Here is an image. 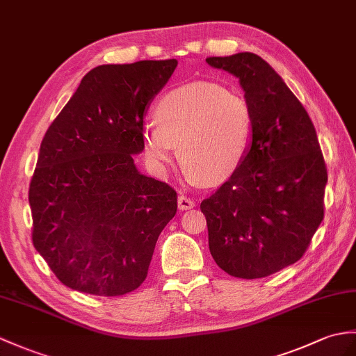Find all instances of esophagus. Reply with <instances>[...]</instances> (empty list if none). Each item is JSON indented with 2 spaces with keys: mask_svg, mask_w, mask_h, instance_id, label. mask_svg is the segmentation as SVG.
<instances>
[{
  "mask_svg": "<svg viewBox=\"0 0 356 356\" xmlns=\"http://www.w3.org/2000/svg\"><path fill=\"white\" fill-rule=\"evenodd\" d=\"M177 204H179V209L180 211H188V209H191V208H194V202L191 200V198L189 197H186V195H179V198H177Z\"/></svg>",
  "mask_w": 356,
  "mask_h": 356,
  "instance_id": "34e87169",
  "label": "esophagus"
}]
</instances>
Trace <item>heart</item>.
Returning <instances> with one entry per match:
<instances>
[{"label": "heart", "instance_id": "b5f03b06", "mask_svg": "<svg viewBox=\"0 0 356 356\" xmlns=\"http://www.w3.org/2000/svg\"><path fill=\"white\" fill-rule=\"evenodd\" d=\"M144 131L145 152L163 168L179 158L204 186H217L244 163L253 143V112L241 94L208 81L170 90Z\"/></svg>", "mask_w": 356, "mask_h": 356}]
</instances>
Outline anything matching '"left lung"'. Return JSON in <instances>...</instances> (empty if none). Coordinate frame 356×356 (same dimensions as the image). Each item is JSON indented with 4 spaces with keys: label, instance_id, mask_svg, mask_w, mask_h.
Masks as SVG:
<instances>
[{
    "label": "left lung",
    "instance_id": "1",
    "mask_svg": "<svg viewBox=\"0 0 356 356\" xmlns=\"http://www.w3.org/2000/svg\"><path fill=\"white\" fill-rule=\"evenodd\" d=\"M206 62L239 79L253 112L244 163L200 204L209 250L230 276L266 277L302 258L325 217L323 153L308 112L262 57Z\"/></svg>",
    "mask_w": 356,
    "mask_h": 356
}]
</instances>
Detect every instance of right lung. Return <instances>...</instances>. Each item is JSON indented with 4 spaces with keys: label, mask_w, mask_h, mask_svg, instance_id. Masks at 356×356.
<instances>
[{
    "label": "right lung",
    "mask_w": 356,
    "mask_h": 356,
    "mask_svg": "<svg viewBox=\"0 0 356 356\" xmlns=\"http://www.w3.org/2000/svg\"><path fill=\"white\" fill-rule=\"evenodd\" d=\"M176 59L90 70L48 127L30 181L31 239L72 290L122 296L144 282L177 194L140 175L144 115Z\"/></svg>",
    "instance_id": "right-lung-1"
}]
</instances>
